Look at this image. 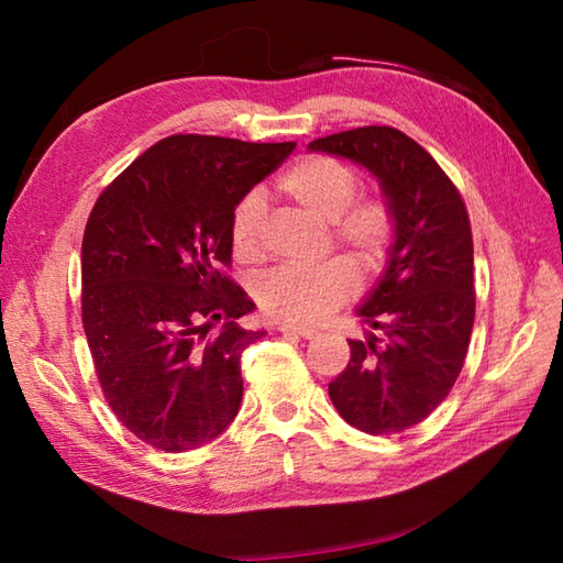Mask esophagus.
<instances>
[{
	"label": "esophagus",
	"mask_w": 563,
	"mask_h": 563,
	"mask_svg": "<svg viewBox=\"0 0 563 563\" xmlns=\"http://www.w3.org/2000/svg\"><path fill=\"white\" fill-rule=\"evenodd\" d=\"M278 331L280 333H285V336H288V333H292V336H300V339H314L317 336V329H312V327H302V324H290V321H283V324H278Z\"/></svg>",
	"instance_id": "34e87169"
}]
</instances>
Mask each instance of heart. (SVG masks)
<instances>
[{"instance_id":"b5f03b06","label":"heart","mask_w":563,"mask_h":563,"mask_svg":"<svg viewBox=\"0 0 563 563\" xmlns=\"http://www.w3.org/2000/svg\"><path fill=\"white\" fill-rule=\"evenodd\" d=\"M361 176L351 164L329 154H307L278 178V190L295 206L331 222V236L351 264L331 258L317 266H280L263 275L256 285V300L263 312L312 324L329 317L333 309L351 300L355 292V272L377 275L387 266L397 220L382 198H355ZM263 200L258 194L239 198L230 214V244L236 258L254 261L261 256Z\"/></svg>"}]
</instances>
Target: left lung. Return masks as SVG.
Here are the masks:
<instances>
[{"label":"left lung","mask_w":563,"mask_h":563,"mask_svg":"<svg viewBox=\"0 0 563 563\" xmlns=\"http://www.w3.org/2000/svg\"><path fill=\"white\" fill-rule=\"evenodd\" d=\"M379 178L397 239L377 288L357 309L382 331L349 341L351 361L329 385L345 423L389 435L421 423L457 382L474 327V246L464 200L440 164L389 125L309 142Z\"/></svg>","instance_id":"8db88e82"}]
</instances>
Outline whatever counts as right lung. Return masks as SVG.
Listing matches in <instances>:
<instances>
[{
	"instance_id": "obj_1",
	"label": "right lung",
	"mask_w": 563,
	"mask_h": 563,
	"mask_svg": "<svg viewBox=\"0 0 563 563\" xmlns=\"http://www.w3.org/2000/svg\"><path fill=\"white\" fill-rule=\"evenodd\" d=\"M295 142L214 135L159 140L106 186L81 239V321L106 401L130 433L186 452L234 421L239 361L263 331L220 273L230 214Z\"/></svg>"
}]
</instances>
